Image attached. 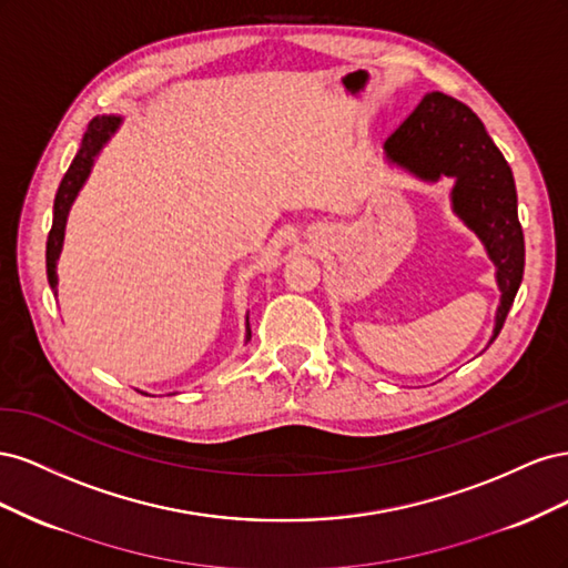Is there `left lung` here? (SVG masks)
Instances as JSON below:
<instances>
[{
    "instance_id": "8db88e82",
    "label": "left lung",
    "mask_w": 568,
    "mask_h": 568,
    "mask_svg": "<svg viewBox=\"0 0 568 568\" xmlns=\"http://www.w3.org/2000/svg\"><path fill=\"white\" fill-rule=\"evenodd\" d=\"M384 159L426 184L453 180V213L480 239L495 265L500 305L488 341L493 343L521 286L526 255L517 186L500 149L469 106L432 92L384 142Z\"/></svg>"
}]
</instances>
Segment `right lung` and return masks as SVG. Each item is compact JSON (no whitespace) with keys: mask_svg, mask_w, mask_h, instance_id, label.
<instances>
[{"mask_svg":"<svg viewBox=\"0 0 568 568\" xmlns=\"http://www.w3.org/2000/svg\"><path fill=\"white\" fill-rule=\"evenodd\" d=\"M120 125H123V115H97L90 123L88 132L82 134V142H80L75 159L59 184V192L54 199V220H51V230H49V239H47V280H49V286L54 294H59L57 265H59V257L63 251L68 213H71L80 189L84 186V182L90 180L92 168L99 159L101 149L111 142V136L120 130ZM246 341H251L248 315H246Z\"/></svg>","mask_w":568,"mask_h":568,"instance_id":"obj_1","label":"right lung"}]
</instances>
